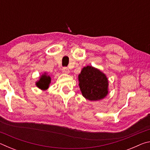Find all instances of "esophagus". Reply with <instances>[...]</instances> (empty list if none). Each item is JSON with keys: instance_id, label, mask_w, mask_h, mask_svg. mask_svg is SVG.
<instances>
[{"instance_id": "1", "label": "esophagus", "mask_w": 150, "mask_h": 150, "mask_svg": "<svg viewBox=\"0 0 150 150\" xmlns=\"http://www.w3.org/2000/svg\"><path fill=\"white\" fill-rule=\"evenodd\" d=\"M62 71H63V73H66V74H68V73H69V69L68 67H63Z\"/></svg>"}]
</instances>
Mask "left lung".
<instances>
[{"instance_id": "left-lung-1", "label": "left lung", "mask_w": 150, "mask_h": 150, "mask_svg": "<svg viewBox=\"0 0 150 150\" xmlns=\"http://www.w3.org/2000/svg\"><path fill=\"white\" fill-rule=\"evenodd\" d=\"M78 80L82 95L88 100H99L108 94V78L105 73L93 66L83 67Z\"/></svg>"}]
</instances>
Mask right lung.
Listing matches in <instances>:
<instances>
[{"mask_svg":"<svg viewBox=\"0 0 150 150\" xmlns=\"http://www.w3.org/2000/svg\"><path fill=\"white\" fill-rule=\"evenodd\" d=\"M51 83V77L50 75H48L46 73L44 74H42L40 77L38 81H36L35 85L40 89L45 91L49 88L50 84Z\"/></svg>","mask_w":150,"mask_h":150,"instance_id":"obj_1","label":"right lung"}]
</instances>
